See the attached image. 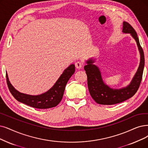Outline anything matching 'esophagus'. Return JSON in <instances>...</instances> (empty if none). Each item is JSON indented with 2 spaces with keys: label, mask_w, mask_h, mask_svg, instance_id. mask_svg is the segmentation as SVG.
Returning a JSON list of instances; mask_svg holds the SVG:
<instances>
[{
  "label": "esophagus",
  "mask_w": 148,
  "mask_h": 148,
  "mask_svg": "<svg viewBox=\"0 0 148 148\" xmlns=\"http://www.w3.org/2000/svg\"><path fill=\"white\" fill-rule=\"evenodd\" d=\"M82 65H83V64H82V62L77 61V62H76V63H75V67H76V69H79L82 67Z\"/></svg>",
  "instance_id": "34e87169"
}]
</instances>
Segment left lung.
Masks as SVG:
<instances>
[{
  "instance_id": "left-lung-1",
  "label": "left lung",
  "mask_w": 148,
  "mask_h": 148,
  "mask_svg": "<svg viewBox=\"0 0 148 148\" xmlns=\"http://www.w3.org/2000/svg\"><path fill=\"white\" fill-rule=\"evenodd\" d=\"M123 32L131 33L137 42L141 55V61L137 73L132 82L127 87L121 89H112L106 86L103 81L98 68L92 63L94 61L89 60L84 69L87 76V85L92 98L98 104L112 105L126 101L133 97L137 92L142 79L145 66V56L142 47L134 28L127 22H123Z\"/></svg>"
}]
</instances>
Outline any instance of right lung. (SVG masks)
<instances>
[{
    "label": "right lung",
    "instance_id": "right-lung-1",
    "mask_svg": "<svg viewBox=\"0 0 148 148\" xmlns=\"http://www.w3.org/2000/svg\"><path fill=\"white\" fill-rule=\"evenodd\" d=\"M75 65L71 64L64 70L55 85L49 91L36 96L29 95L17 91L10 84L7 73L6 78L9 90L16 100L32 108L44 109L54 108L60 103L63 97L65 87L69 79L75 73Z\"/></svg>",
    "mask_w": 148,
    "mask_h": 148
}]
</instances>
